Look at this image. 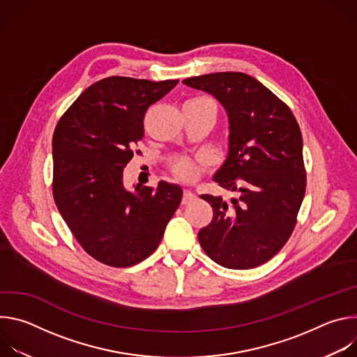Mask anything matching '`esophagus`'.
Masks as SVG:
<instances>
[{
	"mask_svg": "<svg viewBox=\"0 0 357 357\" xmlns=\"http://www.w3.org/2000/svg\"><path fill=\"white\" fill-rule=\"evenodd\" d=\"M196 197L197 196L190 189H185L183 190V196H182V203H183V205H188V203L196 200Z\"/></svg>",
	"mask_w": 357,
	"mask_h": 357,
	"instance_id": "esophagus-1",
	"label": "esophagus"
}]
</instances>
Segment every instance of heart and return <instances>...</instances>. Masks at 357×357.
Masks as SVG:
<instances>
[{
  "label": "heart",
  "instance_id": "1",
  "mask_svg": "<svg viewBox=\"0 0 357 357\" xmlns=\"http://www.w3.org/2000/svg\"><path fill=\"white\" fill-rule=\"evenodd\" d=\"M172 169L179 178H182L185 181H193L199 175L197 165L192 160H188V158L175 160L172 164Z\"/></svg>",
  "mask_w": 357,
  "mask_h": 357
}]
</instances>
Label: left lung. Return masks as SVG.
I'll list each match as a JSON object with an SVG mask.
<instances>
[{
  "label": "left lung",
  "mask_w": 357,
  "mask_h": 357,
  "mask_svg": "<svg viewBox=\"0 0 357 357\" xmlns=\"http://www.w3.org/2000/svg\"><path fill=\"white\" fill-rule=\"evenodd\" d=\"M182 83L212 94L229 121L227 155L213 181L233 197L200 195L213 219L199 230V243L222 267H259L289 238L305 196L299 126L288 106L250 75L218 72Z\"/></svg>",
  "instance_id": "left-lung-1"
}]
</instances>
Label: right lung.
Instances as JSON below:
<instances>
[{
    "mask_svg": "<svg viewBox=\"0 0 357 357\" xmlns=\"http://www.w3.org/2000/svg\"><path fill=\"white\" fill-rule=\"evenodd\" d=\"M178 80L112 76L89 86L59 120L52 138L54 197L70 231L93 259L131 267L160 245L182 188L124 186L123 171L144 135L146 109Z\"/></svg>",
    "mask_w": 357,
    "mask_h": 357,
    "instance_id": "right-lung-1",
    "label": "right lung"
}]
</instances>
